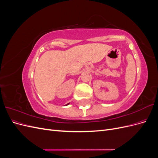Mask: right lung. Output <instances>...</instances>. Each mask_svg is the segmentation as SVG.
Returning <instances> with one entry per match:
<instances>
[{"instance_id":"right-lung-1","label":"right lung","mask_w":158,"mask_h":158,"mask_svg":"<svg viewBox=\"0 0 158 158\" xmlns=\"http://www.w3.org/2000/svg\"><path fill=\"white\" fill-rule=\"evenodd\" d=\"M69 103H67V104H66V106H68V105H69Z\"/></svg>"}]
</instances>
